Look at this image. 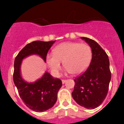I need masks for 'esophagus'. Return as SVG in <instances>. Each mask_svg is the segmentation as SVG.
Segmentation results:
<instances>
[{"mask_svg": "<svg viewBox=\"0 0 124 124\" xmlns=\"http://www.w3.org/2000/svg\"><path fill=\"white\" fill-rule=\"evenodd\" d=\"M65 82H66V80H62V84H65Z\"/></svg>", "mask_w": 124, "mask_h": 124, "instance_id": "esophagus-1", "label": "esophagus"}]
</instances>
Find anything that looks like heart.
Instances as JSON below:
<instances>
[{"mask_svg": "<svg viewBox=\"0 0 124 124\" xmlns=\"http://www.w3.org/2000/svg\"><path fill=\"white\" fill-rule=\"evenodd\" d=\"M92 54V50L88 44L67 42L56 46L53 53L46 54V62L55 76H59L61 61L67 72L79 74L89 67Z\"/></svg>", "mask_w": 124, "mask_h": 124, "instance_id": "b5f03b06", "label": "heart"}]
</instances>
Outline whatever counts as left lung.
Instances as JSON below:
<instances>
[{"label":"left lung","instance_id":"8db88e82","mask_svg":"<svg viewBox=\"0 0 124 124\" xmlns=\"http://www.w3.org/2000/svg\"><path fill=\"white\" fill-rule=\"evenodd\" d=\"M92 50V59L85 72L74 79L72 97L88 109L99 107L105 99L111 80L108 56L96 41L82 37Z\"/></svg>","mask_w":124,"mask_h":124}]
</instances>
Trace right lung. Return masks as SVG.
I'll use <instances>...</instances> for the list:
<instances>
[{"label": "right lung", "instance_id": "obj_1", "mask_svg": "<svg viewBox=\"0 0 124 124\" xmlns=\"http://www.w3.org/2000/svg\"><path fill=\"white\" fill-rule=\"evenodd\" d=\"M55 42H32L22 48L14 60L13 80L15 86L26 107L36 112H43L53 107L62 85V81L48 72L34 82L25 81L21 75V65L23 59L31 55H38L46 62L48 51Z\"/></svg>", "mask_w": 124, "mask_h": 124}]
</instances>
